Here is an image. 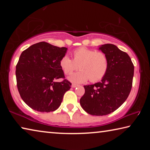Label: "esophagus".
<instances>
[{
    "label": "esophagus",
    "mask_w": 150,
    "mask_h": 150,
    "mask_svg": "<svg viewBox=\"0 0 150 150\" xmlns=\"http://www.w3.org/2000/svg\"><path fill=\"white\" fill-rule=\"evenodd\" d=\"M78 85H76V84H73H73L71 85V87L72 88H75V87H78Z\"/></svg>",
    "instance_id": "obj_1"
}]
</instances>
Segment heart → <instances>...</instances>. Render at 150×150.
Returning a JSON list of instances; mask_svg holds the SVG:
<instances>
[{
  "label": "heart",
  "mask_w": 150,
  "mask_h": 150,
  "mask_svg": "<svg viewBox=\"0 0 150 150\" xmlns=\"http://www.w3.org/2000/svg\"><path fill=\"white\" fill-rule=\"evenodd\" d=\"M73 59L65 55L61 58L59 66L65 74L69 75L78 68L79 71L69 77L73 83H85L88 79L96 82L105 77L108 68V57L102 52L79 47L73 52Z\"/></svg>",
  "instance_id": "heart-1"
}]
</instances>
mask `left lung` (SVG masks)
Returning <instances> with one entry per match:
<instances>
[{
  "label": "left lung",
  "instance_id": "1",
  "mask_svg": "<svg viewBox=\"0 0 150 150\" xmlns=\"http://www.w3.org/2000/svg\"><path fill=\"white\" fill-rule=\"evenodd\" d=\"M108 57V68L100 82L85 85L81 107L91 115L104 116L118 109L130 93L134 67L129 55L111 44L98 48Z\"/></svg>",
  "mask_w": 150,
  "mask_h": 150
}]
</instances>
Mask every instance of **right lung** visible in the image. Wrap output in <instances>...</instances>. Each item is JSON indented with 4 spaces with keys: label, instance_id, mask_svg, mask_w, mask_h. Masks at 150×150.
<instances>
[{
    "label": "right lung",
    "instance_id": "obj_1",
    "mask_svg": "<svg viewBox=\"0 0 150 150\" xmlns=\"http://www.w3.org/2000/svg\"><path fill=\"white\" fill-rule=\"evenodd\" d=\"M67 48L41 42L30 46L20 55L16 67L17 87L22 99L30 108L41 112L59 107L63 96L71 86L64 79L59 61Z\"/></svg>",
    "mask_w": 150,
    "mask_h": 150
}]
</instances>
